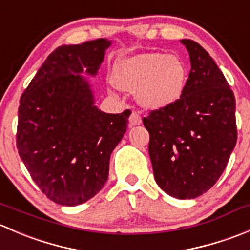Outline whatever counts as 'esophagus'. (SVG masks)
<instances>
[{"label":"esophagus","instance_id":"34e87169","mask_svg":"<svg viewBox=\"0 0 250 250\" xmlns=\"http://www.w3.org/2000/svg\"><path fill=\"white\" fill-rule=\"evenodd\" d=\"M140 123H141V117L139 116V113L132 112V115H130L129 117L130 127H132V125H139Z\"/></svg>","mask_w":250,"mask_h":250}]
</instances>
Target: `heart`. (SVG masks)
Instances as JSON below:
<instances>
[{"instance_id":"obj_1","label":"heart","mask_w":250,"mask_h":250,"mask_svg":"<svg viewBox=\"0 0 250 250\" xmlns=\"http://www.w3.org/2000/svg\"><path fill=\"white\" fill-rule=\"evenodd\" d=\"M188 72L174 54L141 53L116 60L111 82L125 92H135L143 107L161 110L175 104L183 95Z\"/></svg>"}]
</instances>
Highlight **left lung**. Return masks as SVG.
I'll use <instances>...</instances> for the list:
<instances>
[{"instance_id": "left-lung-1", "label": "left lung", "mask_w": 250, "mask_h": 250, "mask_svg": "<svg viewBox=\"0 0 250 250\" xmlns=\"http://www.w3.org/2000/svg\"><path fill=\"white\" fill-rule=\"evenodd\" d=\"M191 62L183 95L143 122L157 185L172 197L191 200L218 181L237 141L236 100L213 58L192 40H181Z\"/></svg>"}]
</instances>
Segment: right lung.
I'll list each match as a JSON object with an SVG mask.
<instances>
[{"label": "right lung", "mask_w": 250, "mask_h": 250, "mask_svg": "<svg viewBox=\"0 0 250 250\" xmlns=\"http://www.w3.org/2000/svg\"><path fill=\"white\" fill-rule=\"evenodd\" d=\"M111 41L53 50L20 98L17 147L32 180L53 202L77 206L109 176L110 156L130 113H105L83 75L95 76Z\"/></svg>", "instance_id": "obj_1"}]
</instances>
